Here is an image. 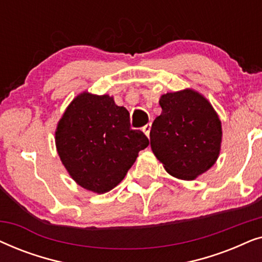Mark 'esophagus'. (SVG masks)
Returning a JSON list of instances; mask_svg holds the SVG:
<instances>
[{"mask_svg":"<svg viewBox=\"0 0 262 262\" xmlns=\"http://www.w3.org/2000/svg\"><path fill=\"white\" fill-rule=\"evenodd\" d=\"M150 130H151V123L146 124V125H144V126H143V132H144V134L148 136V137L150 135Z\"/></svg>","mask_w":262,"mask_h":262,"instance_id":"obj_1","label":"esophagus"}]
</instances>
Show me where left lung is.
I'll list each match as a JSON object with an SVG mask.
<instances>
[{
	"label": "left lung",
	"instance_id": "8db88e82",
	"mask_svg": "<svg viewBox=\"0 0 262 262\" xmlns=\"http://www.w3.org/2000/svg\"><path fill=\"white\" fill-rule=\"evenodd\" d=\"M162 113L154 120L150 145L164 169L175 178L193 180L216 162L222 126L209 101L186 89L161 96Z\"/></svg>",
	"mask_w": 262,
	"mask_h": 262
}]
</instances>
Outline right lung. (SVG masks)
Instances as JSON below:
<instances>
[{"mask_svg": "<svg viewBox=\"0 0 262 262\" xmlns=\"http://www.w3.org/2000/svg\"><path fill=\"white\" fill-rule=\"evenodd\" d=\"M58 155L71 178L89 191L116 187L149 145L141 130H132L130 113L108 95H78L56 131Z\"/></svg>", "mask_w": 262, "mask_h": 262, "instance_id": "right-lung-1", "label": "right lung"}]
</instances>
